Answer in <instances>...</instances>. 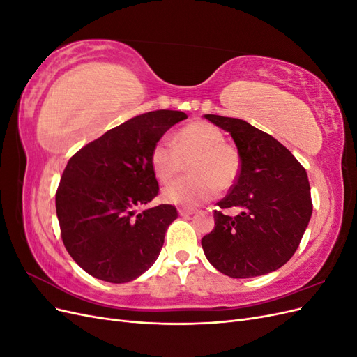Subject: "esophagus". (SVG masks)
I'll return each mask as SVG.
<instances>
[{
	"mask_svg": "<svg viewBox=\"0 0 357 357\" xmlns=\"http://www.w3.org/2000/svg\"><path fill=\"white\" fill-rule=\"evenodd\" d=\"M195 213V208H178L180 215H190Z\"/></svg>",
	"mask_w": 357,
	"mask_h": 357,
	"instance_id": "1",
	"label": "esophagus"
}]
</instances>
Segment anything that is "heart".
Returning <instances> with one entry per match:
<instances>
[{
    "instance_id": "1",
    "label": "heart",
    "mask_w": 357,
    "mask_h": 357,
    "mask_svg": "<svg viewBox=\"0 0 357 357\" xmlns=\"http://www.w3.org/2000/svg\"><path fill=\"white\" fill-rule=\"evenodd\" d=\"M190 176L172 181L162 199L181 207H198L231 189L240 176L241 159L236 149L213 123L195 121L178 129L174 139L160 138L150 152V167L160 183H168L185 168Z\"/></svg>"
}]
</instances>
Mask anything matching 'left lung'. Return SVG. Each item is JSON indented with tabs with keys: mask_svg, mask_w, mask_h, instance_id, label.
Instances as JSON below:
<instances>
[{
	"mask_svg": "<svg viewBox=\"0 0 357 357\" xmlns=\"http://www.w3.org/2000/svg\"><path fill=\"white\" fill-rule=\"evenodd\" d=\"M234 138L240 176L214 210V229L201 240L208 262L225 275L273 273L294 256L312 202L305 168L274 137L241 119L205 114ZM234 208L231 216L226 209Z\"/></svg>",
	"mask_w": 357,
	"mask_h": 357,
	"instance_id": "1",
	"label": "left lung"
}]
</instances>
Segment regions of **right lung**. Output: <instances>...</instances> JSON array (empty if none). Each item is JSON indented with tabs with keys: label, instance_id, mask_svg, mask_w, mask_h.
Returning <instances> with one entry per match:
<instances>
[{
	"label": "right lung",
	"instance_id": "1",
	"mask_svg": "<svg viewBox=\"0 0 357 357\" xmlns=\"http://www.w3.org/2000/svg\"><path fill=\"white\" fill-rule=\"evenodd\" d=\"M188 114L156 110L135 116L73 155L56 190L67 252L86 273L109 283L135 280L155 264L174 205L137 211L159 192L152 147Z\"/></svg>",
	"mask_w": 357,
	"mask_h": 357
}]
</instances>
